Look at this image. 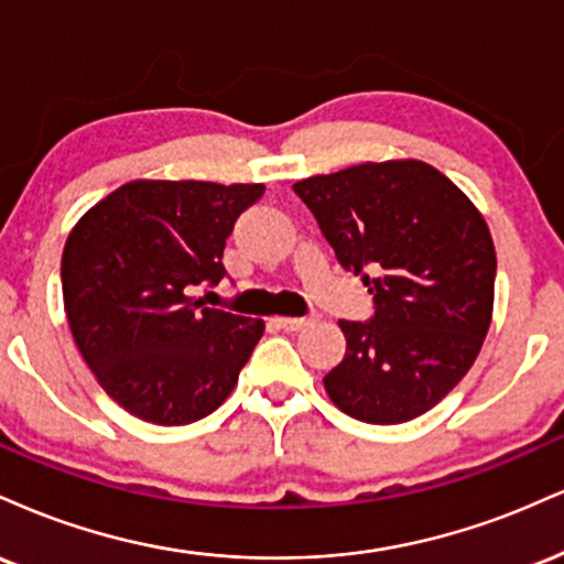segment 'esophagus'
Wrapping results in <instances>:
<instances>
[{
  "mask_svg": "<svg viewBox=\"0 0 564 564\" xmlns=\"http://www.w3.org/2000/svg\"><path fill=\"white\" fill-rule=\"evenodd\" d=\"M276 324H280L282 329H288V333H297V329L308 327L311 319L308 316H276Z\"/></svg>",
  "mask_w": 564,
  "mask_h": 564,
  "instance_id": "1",
  "label": "esophagus"
}]
</instances>
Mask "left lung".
I'll return each instance as SVG.
<instances>
[{
    "label": "left lung",
    "mask_w": 564,
    "mask_h": 564,
    "mask_svg": "<svg viewBox=\"0 0 564 564\" xmlns=\"http://www.w3.org/2000/svg\"><path fill=\"white\" fill-rule=\"evenodd\" d=\"M343 269L372 278V322H340L346 356L324 377L340 412L399 425L452 393L494 316L496 250L486 218L422 161L361 163L293 184Z\"/></svg>",
    "instance_id": "1"
}]
</instances>
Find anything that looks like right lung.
Segmentation results:
<instances>
[{"label": "right lung", "mask_w": 564, "mask_h": 564, "mask_svg": "<svg viewBox=\"0 0 564 564\" xmlns=\"http://www.w3.org/2000/svg\"><path fill=\"white\" fill-rule=\"evenodd\" d=\"M263 184L137 178L78 218L65 240L63 301L86 367L118 406L189 425L216 412L263 335V319L208 308L237 216Z\"/></svg>", "instance_id": "add662e5"}]
</instances>
